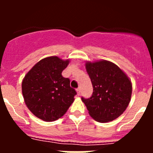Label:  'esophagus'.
<instances>
[{
    "mask_svg": "<svg viewBox=\"0 0 153 153\" xmlns=\"http://www.w3.org/2000/svg\"><path fill=\"white\" fill-rule=\"evenodd\" d=\"M76 93H77V95L79 96L80 94V88H77L76 89Z\"/></svg>",
    "mask_w": 153,
    "mask_h": 153,
    "instance_id": "esophagus-1",
    "label": "esophagus"
}]
</instances>
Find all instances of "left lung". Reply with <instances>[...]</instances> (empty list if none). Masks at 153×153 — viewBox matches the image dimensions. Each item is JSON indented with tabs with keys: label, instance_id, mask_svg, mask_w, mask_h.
Wrapping results in <instances>:
<instances>
[{
	"label": "left lung",
	"instance_id": "8db88e82",
	"mask_svg": "<svg viewBox=\"0 0 153 153\" xmlns=\"http://www.w3.org/2000/svg\"><path fill=\"white\" fill-rule=\"evenodd\" d=\"M85 65L93 88L90 98L82 97L89 114L100 123L116 120L130 102L131 80L117 65L108 60L87 61Z\"/></svg>",
	"mask_w": 153,
	"mask_h": 153
}]
</instances>
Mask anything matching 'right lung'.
Listing matches in <instances>:
<instances>
[{
  "label": "right lung",
  "mask_w": 153,
  "mask_h": 153,
  "mask_svg": "<svg viewBox=\"0 0 153 153\" xmlns=\"http://www.w3.org/2000/svg\"><path fill=\"white\" fill-rule=\"evenodd\" d=\"M70 60L56 56H48L37 62L22 81L24 102L35 117L46 122L60 119L74 102L75 90L70 79L62 72Z\"/></svg>",
  "instance_id": "right-lung-1"
}]
</instances>
